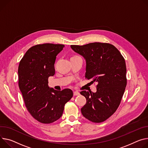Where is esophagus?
Here are the masks:
<instances>
[{"mask_svg":"<svg viewBox=\"0 0 148 148\" xmlns=\"http://www.w3.org/2000/svg\"><path fill=\"white\" fill-rule=\"evenodd\" d=\"M74 96H79V92L77 91H74Z\"/></svg>","mask_w":148,"mask_h":148,"instance_id":"1","label":"esophagus"}]
</instances>
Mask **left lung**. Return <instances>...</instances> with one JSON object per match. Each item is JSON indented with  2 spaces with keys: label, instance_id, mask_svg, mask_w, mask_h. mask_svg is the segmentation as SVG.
<instances>
[{
  "label": "left lung",
  "instance_id": "8db88e82",
  "mask_svg": "<svg viewBox=\"0 0 148 148\" xmlns=\"http://www.w3.org/2000/svg\"><path fill=\"white\" fill-rule=\"evenodd\" d=\"M71 48L86 60V78L97 83L96 92H80L87 100L82 113L92 122H103L116 111L122 99L127 84L125 60L110 44L93 42Z\"/></svg>",
  "mask_w": 148,
  "mask_h": 148
}]
</instances>
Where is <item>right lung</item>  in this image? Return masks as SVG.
I'll return each mask as SVG.
<instances>
[{
	"label": "right lung",
	"mask_w": 148,
	"mask_h": 148,
	"mask_svg": "<svg viewBox=\"0 0 148 148\" xmlns=\"http://www.w3.org/2000/svg\"><path fill=\"white\" fill-rule=\"evenodd\" d=\"M62 44H44L30 48L18 66L19 87L25 106L38 122L48 124L59 119L65 104L73 97V91H58L48 86V78L55 74L56 57Z\"/></svg>",
	"instance_id": "add662e5"
}]
</instances>
